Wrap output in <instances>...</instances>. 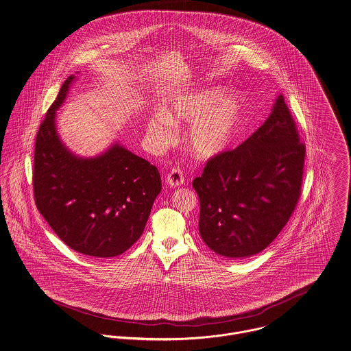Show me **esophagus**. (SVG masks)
Instances as JSON below:
<instances>
[{
	"label": "esophagus",
	"instance_id": "1",
	"mask_svg": "<svg viewBox=\"0 0 351 351\" xmlns=\"http://www.w3.org/2000/svg\"><path fill=\"white\" fill-rule=\"evenodd\" d=\"M166 184L170 188H178L181 185L185 184V178H184V171L180 167H173L170 170V173L166 176Z\"/></svg>",
	"mask_w": 351,
	"mask_h": 351
}]
</instances>
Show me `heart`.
Returning <instances> with one entry per match:
<instances>
[{
	"label": "heart",
	"instance_id": "obj_1",
	"mask_svg": "<svg viewBox=\"0 0 351 351\" xmlns=\"http://www.w3.org/2000/svg\"><path fill=\"white\" fill-rule=\"evenodd\" d=\"M244 100L236 93L221 87L195 90L169 100L165 111H157L147 121L152 141L167 145L176 134V126L186 125L184 142L197 160L219 157L234 141L243 121Z\"/></svg>",
	"mask_w": 351,
	"mask_h": 351
}]
</instances>
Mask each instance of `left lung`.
<instances>
[{
  "mask_svg": "<svg viewBox=\"0 0 351 351\" xmlns=\"http://www.w3.org/2000/svg\"><path fill=\"white\" fill-rule=\"evenodd\" d=\"M278 96L267 121L239 147L208 160L193 188L198 230L217 255L243 258L265 250L287 223L302 191L306 147Z\"/></svg>",
  "mask_w": 351,
  "mask_h": 351,
  "instance_id": "1",
  "label": "left lung"
}]
</instances>
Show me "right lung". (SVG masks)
I'll return each instance as SVG.
<instances>
[{"mask_svg": "<svg viewBox=\"0 0 351 351\" xmlns=\"http://www.w3.org/2000/svg\"><path fill=\"white\" fill-rule=\"evenodd\" d=\"M73 80L71 75L64 82L36 135L34 202L71 250L93 257L122 255L143 233L162 189L160 171L118 142L91 158L66 149L56 111Z\"/></svg>", "mask_w": 351, "mask_h": 351, "instance_id": "obj_1", "label": "right lung"}]
</instances>
